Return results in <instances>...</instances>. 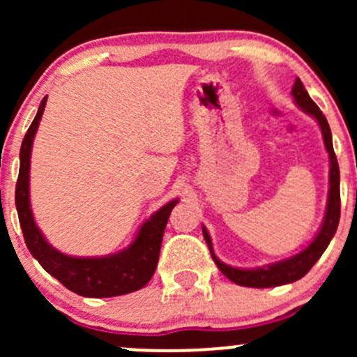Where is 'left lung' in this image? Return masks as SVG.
I'll list each match as a JSON object with an SVG mask.
<instances>
[{"label":"left lung","instance_id":"obj_1","mask_svg":"<svg viewBox=\"0 0 357 357\" xmlns=\"http://www.w3.org/2000/svg\"><path fill=\"white\" fill-rule=\"evenodd\" d=\"M292 96L301 110H304L305 114H309L310 117H314L315 121H317L319 127H321L324 146H326L327 153H329V195H327L326 215H324L322 225L321 228H319L317 235L314 236V240L310 241L302 252L296 253L294 257L285 258V260L275 261V264H268L257 268H236L231 267V265L223 264V261L215 255L210 233H208L206 228L203 227V236L204 240H206L211 258L215 260L216 267L220 268V272L223 273L225 277L230 278L231 282H235V284H238L241 287L267 289V287L292 284V282L304 277L305 273L314 267L315 261L321 258L322 253L326 252L327 245L331 243V240H333V236L335 235L339 218H341V192H339V179H341V174H339L337 158H335L334 154L331 127L327 124V119L322 114V110L319 109L317 105H315V102L309 97L304 84H302L298 77L292 87Z\"/></svg>","mask_w":357,"mask_h":357}]
</instances>
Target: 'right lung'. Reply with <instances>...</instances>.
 Wrapping results in <instances>:
<instances>
[{
	"label": "right lung",
	"mask_w": 357,
	"mask_h": 357,
	"mask_svg": "<svg viewBox=\"0 0 357 357\" xmlns=\"http://www.w3.org/2000/svg\"><path fill=\"white\" fill-rule=\"evenodd\" d=\"M47 97L40 104L38 112L28 127L20 149V174L16 181L15 203L18 211L24 243L38 264L55 277L60 284L82 297H116L142 289L158 267L162 235L171 211L179 199L166 203L139 228L136 238L129 247L104 257H70L48 243L42 230L36 227L30 204V158L31 147L40 121H42Z\"/></svg>",
	"instance_id": "1"
}]
</instances>
